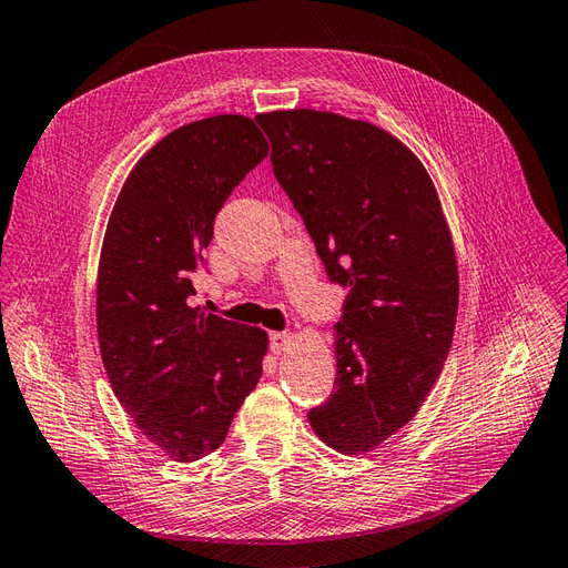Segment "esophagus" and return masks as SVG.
I'll return each mask as SVG.
<instances>
[{
	"label": "esophagus",
	"instance_id": "1",
	"mask_svg": "<svg viewBox=\"0 0 568 568\" xmlns=\"http://www.w3.org/2000/svg\"><path fill=\"white\" fill-rule=\"evenodd\" d=\"M290 343H293V333H287V331H273L271 333V351L275 355H281L283 351H287Z\"/></svg>",
	"mask_w": 568,
	"mask_h": 568
}]
</instances>
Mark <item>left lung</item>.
Returning <instances> with one entry per match:
<instances>
[{"instance_id":"obj_1","label":"left lung","mask_w":568,"mask_h":568,"mask_svg":"<svg viewBox=\"0 0 568 568\" xmlns=\"http://www.w3.org/2000/svg\"><path fill=\"white\" fill-rule=\"evenodd\" d=\"M275 180L331 281L351 293L336 333V390L310 410L338 454L379 448L423 408L450 351L458 266L419 158L382 126L322 110L256 114Z\"/></svg>"}]
</instances>
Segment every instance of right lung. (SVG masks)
I'll return each instance as SVG.
<instances>
[{
    "mask_svg": "<svg viewBox=\"0 0 568 568\" xmlns=\"http://www.w3.org/2000/svg\"><path fill=\"white\" fill-rule=\"evenodd\" d=\"M266 155L244 114L189 122L139 160L110 213L95 287L100 357L134 427L170 460L213 454L264 372L266 331L186 300L215 213Z\"/></svg>",
    "mask_w": 568,
    "mask_h": 568,
    "instance_id": "obj_1",
    "label": "right lung"
}]
</instances>
